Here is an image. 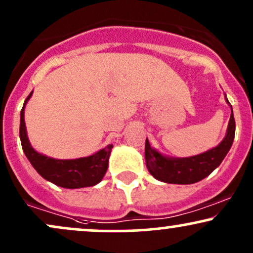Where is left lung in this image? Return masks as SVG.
Segmentation results:
<instances>
[{
  "mask_svg": "<svg viewBox=\"0 0 253 253\" xmlns=\"http://www.w3.org/2000/svg\"><path fill=\"white\" fill-rule=\"evenodd\" d=\"M226 102L231 107V117L226 135L217 147L198 154V156L171 158L163 156L157 150L152 148L150 141L146 139L145 159L148 172L158 180L167 182V184L180 185L194 184L211 174L220 165L233 144L236 123H234L232 106L227 99Z\"/></svg>",
  "mask_w": 253,
  "mask_h": 253,
  "instance_id": "1",
  "label": "left lung"
}]
</instances>
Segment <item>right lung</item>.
Wrapping results in <instances>:
<instances>
[{
    "label": "right lung",
    "mask_w": 253,
    "mask_h": 253,
    "mask_svg": "<svg viewBox=\"0 0 253 253\" xmlns=\"http://www.w3.org/2000/svg\"><path fill=\"white\" fill-rule=\"evenodd\" d=\"M29 94L20 114V139L22 150L33 167L42 178L65 188L94 186L102 180L108 167L109 154L113 145L106 146L93 156L79 159H54L36 152L30 145L24 123V107L32 96Z\"/></svg>",
    "instance_id": "obj_1"
}]
</instances>
